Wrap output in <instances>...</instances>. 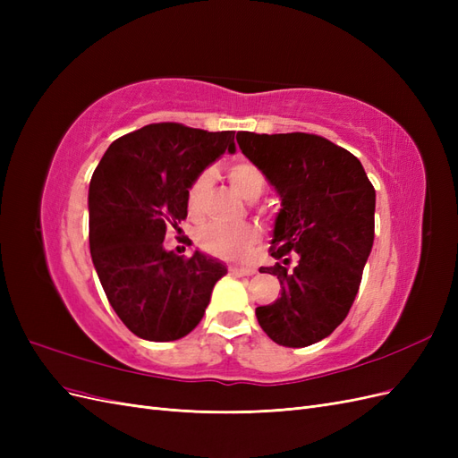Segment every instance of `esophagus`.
Returning a JSON list of instances; mask_svg holds the SVG:
<instances>
[{
	"label": "esophagus",
	"instance_id": "1",
	"mask_svg": "<svg viewBox=\"0 0 458 458\" xmlns=\"http://www.w3.org/2000/svg\"><path fill=\"white\" fill-rule=\"evenodd\" d=\"M229 271L234 276H252L256 273V267H246V266H231Z\"/></svg>",
	"mask_w": 458,
	"mask_h": 458
}]
</instances>
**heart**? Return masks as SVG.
I'll return each instance as SVG.
<instances>
[{"label": "heart", "mask_w": 458, "mask_h": 458, "mask_svg": "<svg viewBox=\"0 0 458 458\" xmlns=\"http://www.w3.org/2000/svg\"><path fill=\"white\" fill-rule=\"evenodd\" d=\"M227 177L231 185L237 189L239 195L246 200H256L261 191L266 189V175L250 162H237L229 165ZM214 175L210 170L200 172L195 182L191 183L187 192V206L191 214H200L208 192H210ZM197 241L208 254L225 259H239L244 258L250 250L252 244L258 241V229L254 225H221L210 224L204 225L197 233Z\"/></svg>", "instance_id": "b5f03b06"}]
</instances>
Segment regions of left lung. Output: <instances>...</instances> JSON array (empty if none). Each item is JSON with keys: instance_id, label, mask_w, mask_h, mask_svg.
Instances as JSON below:
<instances>
[{"instance_id": "1", "label": "left lung", "mask_w": 458, "mask_h": 458, "mask_svg": "<svg viewBox=\"0 0 458 458\" xmlns=\"http://www.w3.org/2000/svg\"><path fill=\"white\" fill-rule=\"evenodd\" d=\"M237 141L281 199L271 239L276 261L259 267L276 275L281 296L256 308L258 323L279 345L306 348L335 332L357 296L377 192L361 162L325 137L239 131Z\"/></svg>"}]
</instances>
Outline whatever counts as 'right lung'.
Wrapping results in <instances>:
<instances>
[{
    "mask_svg": "<svg viewBox=\"0 0 458 458\" xmlns=\"http://www.w3.org/2000/svg\"><path fill=\"white\" fill-rule=\"evenodd\" d=\"M225 150L234 152V131L148 123L110 145L93 172L91 259L110 306L135 336H187L227 273L200 250L183 258L164 248L165 229L187 217L191 183Z\"/></svg>",
    "mask_w": 458,
    "mask_h": 458,
    "instance_id": "add662e5",
    "label": "right lung"
}]
</instances>
